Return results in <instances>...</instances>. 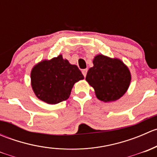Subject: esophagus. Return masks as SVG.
Wrapping results in <instances>:
<instances>
[{
  "label": "esophagus",
  "mask_w": 157,
  "mask_h": 157,
  "mask_svg": "<svg viewBox=\"0 0 157 157\" xmlns=\"http://www.w3.org/2000/svg\"><path fill=\"white\" fill-rule=\"evenodd\" d=\"M87 71H88L87 69L82 70V73H83V76H84V77H86V74H87Z\"/></svg>",
  "instance_id": "34e87169"
}]
</instances>
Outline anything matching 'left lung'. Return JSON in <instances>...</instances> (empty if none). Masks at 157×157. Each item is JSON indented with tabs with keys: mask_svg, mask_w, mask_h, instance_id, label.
I'll return each instance as SVG.
<instances>
[{
	"mask_svg": "<svg viewBox=\"0 0 157 157\" xmlns=\"http://www.w3.org/2000/svg\"><path fill=\"white\" fill-rule=\"evenodd\" d=\"M93 63V67L89 69L86 80L94 88L96 97L104 102L121 98L131 82V74L124 63L102 55L95 57Z\"/></svg>",
	"mask_w": 157,
	"mask_h": 157,
	"instance_id": "1",
	"label": "left lung"
}]
</instances>
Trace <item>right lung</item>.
Returning a JSON list of instances; mask_svg holds the SVG:
<instances>
[{"label": "right lung", "mask_w": 157, "mask_h": 157, "mask_svg": "<svg viewBox=\"0 0 157 157\" xmlns=\"http://www.w3.org/2000/svg\"><path fill=\"white\" fill-rule=\"evenodd\" d=\"M84 78L77 66L62 55L36 64L31 72V83L38 98L48 104L67 100L74 84Z\"/></svg>", "instance_id": "add662e5"}]
</instances>
